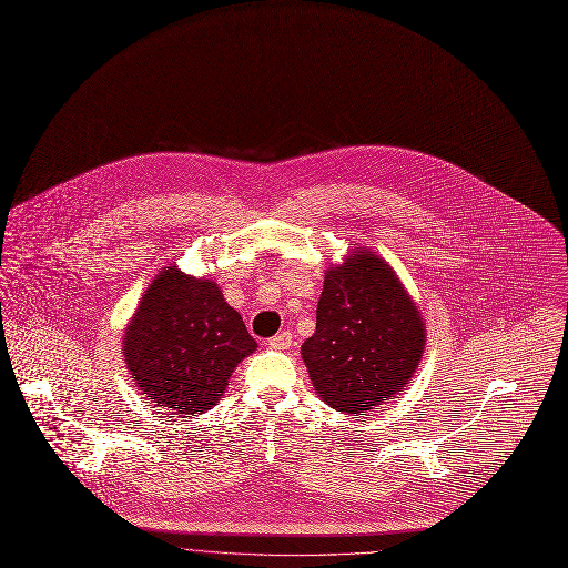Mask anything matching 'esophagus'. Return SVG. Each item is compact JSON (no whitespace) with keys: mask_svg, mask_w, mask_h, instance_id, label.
I'll use <instances>...</instances> for the list:
<instances>
[{"mask_svg":"<svg viewBox=\"0 0 568 568\" xmlns=\"http://www.w3.org/2000/svg\"><path fill=\"white\" fill-rule=\"evenodd\" d=\"M272 349H287L292 345V332H281L267 341Z\"/></svg>","mask_w":568,"mask_h":568,"instance_id":"1","label":"esophagus"}]
</instances>
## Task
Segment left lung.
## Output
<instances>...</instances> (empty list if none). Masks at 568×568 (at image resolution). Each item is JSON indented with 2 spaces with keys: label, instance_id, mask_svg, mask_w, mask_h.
Returning a JSON list of instances; mask_svg holds the SVG:
<instances>
[{
  "label": "left lung",
  "instance_id": "1",
  "mask_svg": "<svg viewBox=\"0 0 568 568\" xmlns=\"http://www.w3.org/2000/svg\"><path fill=\"white\" fill-rule=\"evenodd\" d=\"M426 338L424 316L397 272L376 252L354 247L325 270L316 329L301 356L316 395L356 417L404 393Z\"/></svg>",
  "mask_w": 568,
  "mask_h": 568
}]
</instances>
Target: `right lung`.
Instances as JSON below:
<instances>
[{
    "label": "right lung",
    "mask_w": 568,
    "mask_h": 568,
    "mask_svg": "<svg viewBox=\"0 0 568 568\" xmlns=\"http://www.w3.org/2000/svg\"><path fill=\"white\" fill-rule=\"evenodd\" d=\"M243 316L212 278L162 267L149 283L122 336L135 388L178 417L212 410L239 363L256 352Z\"/></svg>",
    "instance_id": "add662e5"
}]
</instances>
